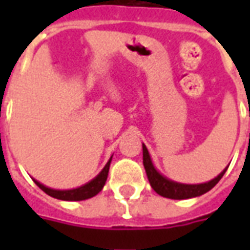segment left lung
I'll return each mask as SVG.
<instances>
[{"label": "left lung", "mask_w": 250, "mask_h": 250, "mask_svg": "<svg viewBox=\"0 0 250 250\" xmlns=\"http://www.w3.org/2000/svg\"><path fill=\"white\" fill-rule=\"evenodd\" d=\"M143 166H145L147 178H148V182L151 185V188H154L159 195H162L165 198L171 199L194 198V197H199V195H202V194L208 193L209 190H211L215 185L218 184V181L222 178V175H224L226 170H228V167H226L220 175H217L214 179H211L209 182H205V184H178V182H174L171 179H167L166 177H163L162 174L159 173L157 168L154 167L151 157H150L148 150H147V147L145 146V145H143Z\"/></svg>", "instance_id": "left-lung-1"}]
</instances>
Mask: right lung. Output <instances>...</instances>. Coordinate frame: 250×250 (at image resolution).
Wrapping results in <instances>:
<instances>
[{
	"instance_id": "add662e5",
	"label": "right lung",
	"mask_w": 250,
	"mask_h": 250,
	"mask_svg": "<svg viewBox=\"0 0 250 250\" xmlns=\"http://www.w3.org/2000/svg\"><path fill=\"white\" fill-rule=\"evenodd\" d=\"M111 159H112V157L109 158V161L104 166L103 170L98 174V177H95L92 181H89L88 184L83 185L80 188H71V190H55V188H46L36 179H33V181L42 191H45L48 195H51L53 198L62 199V201H84V199L92 198L99 191H102V188H103V186L105 185V181H107V177H108Z\"/></svg>"
}]
</instances>
